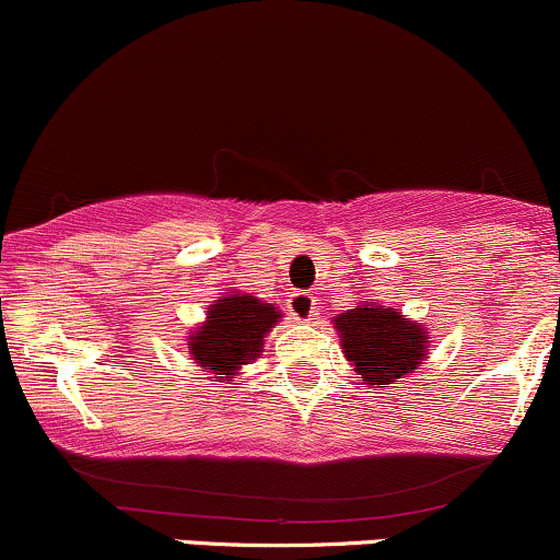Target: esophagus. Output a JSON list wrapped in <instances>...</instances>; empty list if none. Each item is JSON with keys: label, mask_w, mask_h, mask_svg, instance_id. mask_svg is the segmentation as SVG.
Returning a JSON list of instances; mask_svg holds the SVG:
<instances>
[{"label": "esophagus", "mask_w": 560, "mask_h": 560, "mask_svg": "<svg viewBox=\"0 0 560 560\" xmlns=\"http://www.w3.org/2000/svg\"><path fill=\"white\" fill-rule=\"evenodd\" d=\"M287 305H289V313H292L298 320H302V324L316 318V298H313V294L294 292L292 298L287 300Z\"/></svg>", "instance_id": "esophagus-1"}]
</instances>
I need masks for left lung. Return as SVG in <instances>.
Returning <instances> with one entry per match:
<instances>
[{
	"label": "left lung",
	"mask_w": 560,
	"mask_h": 560,
	"mask_svg": "<svg viewBox=\"0 0 560 560\" xmlns=\"http://www.w3.org/2000/svg\"><path fill=\"white\" fill-rule=\"evenodd\" d=\"M342 352L363 384H392L413 374L429 355V331L395 307L361 302L334 318Z\"/></svg>",
	"instance_id": "8db88e82"
}]
</instances>
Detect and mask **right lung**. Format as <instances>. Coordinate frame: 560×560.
I'll use <instances>...</instances> for the list:
<instances>
[{
	"mask_svg": "<svg viewBox=\"0 0 560 560\" xmlns=\"http://www.w3.org/2000/svg\"><path fill=\"white\" fill-rule=\"evenodd\" d=\"M281 313L271 302L253 294H226L208 307V320L189 337V355L213 378L234 382L242 365L260 358L266 334L279 324Z\"/></svg>",
	"mask_w": 560,
	"mask_h": 560,
	"instance_id": "right-lung-1",
	"label": "right lung"
}]
</instances>
